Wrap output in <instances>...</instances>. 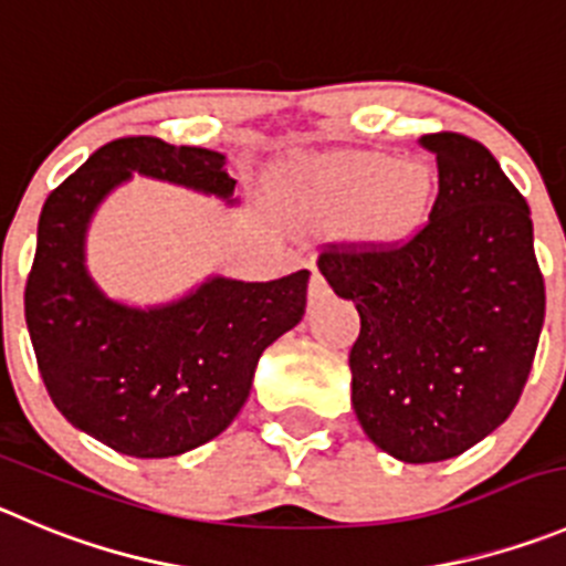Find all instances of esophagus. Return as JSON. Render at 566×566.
Masks as SVG:
<instances>
[{
  "label": "esophagus",
  "instance_id": "34e87169",
  "mask_svg": "<svg viewBox=\"0 0 566 566\" xmlns=\"http://www.w3.org/2000/svg\"><path fill=\"white\" fill-rule=\"evenodd\" d=\"M326 295H329V287H326L324 276L318 271H313V276H310V304H318Z\"/></svg>",
  "mask_w": 566,
  "mask_h": 566
}]
</instances>
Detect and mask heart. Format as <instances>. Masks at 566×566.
Wrapping results in <instances>:
<instances>
[{"instance_id":"1","label":"heart","mask_w":566,"mask_h":566,"mask_svg":"<svg viewBox=\"0 0 566 566\" xmlns=\"http://www.w3.org/2000/svg\"><path fill=\"white\" fill-rule=\"evenodd\" d=\"M318 189L335 211L366 203L363 226L374 240L396 242L413 234L432 203V172L424 164L396 167V158L368 153L326 161Z\"/></svg>"}]
</instances>
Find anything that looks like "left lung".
I'll return each mask as SVG.
<instances>
[{
	"mask_svg": "<svg viewBox=\"0 0 566 566\" xmlns=\"http://www.w3.org/2000/svg\"><path fill=\"white\" fill-rule=\"evenodd\" d=\"M430 218L396 242L321 245L318 271L355 301L352 405L405 463L455 458L520 402L545 324L531 209L478 139L438 130Z\"/></svg>",
	"mask_w": 566,
	"mask_h": 566,
	"instance_id": "1",
	"label": "left lung"
}]
</instances>
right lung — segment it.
<instances>
[{"instance_id":"right-lung-1","label":"right lung","mask_w":566,"mask_h":566,"mask_svg":"<svg viewBox=\"0 0 566 566\" xmlns=\"http://www.w3.org/2000/svg\"><path fill=\"white\" fill-rule=\"evenodd\" d=\"M223 153L123 136L46 198L24 287L41 379L77 430L130 458H172L226 430L251 394L259 355L307 310L310 271L276 282L209 279L170 307L108 301L83 268L99 200L130 172L229 198Z\"/></svg>"}]
</instances>
